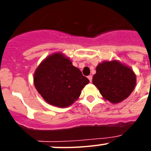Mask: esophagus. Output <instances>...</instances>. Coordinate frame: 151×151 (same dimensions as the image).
Listing matches in <instances>:
<instances>
[{
    "mask_svg": "<svg viewBox=\"0 0 151 151\" xmlns=\"http://www.w3.org/2000/svg\"><path fill=\"white\" fill-rule=\"evenodd\" d=\"M88 78L89 81H90L91 82H92V76H88Z\"/></svg>",
    "mask_w": 151,
    "mask_h": 151,
    "instance_id": "esophagus-1",
    "label": "esophagus"
}]
</instances>
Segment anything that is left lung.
Returning a JSON list of instances; mask_svg holds the SVG:
<instances>
[{
	"label": "left lung",
	"instance_id": "obj_1",
	"mask_svg": "<svg viewBox=\"0 0 151 151\" xmlns=\"http://www.w3.org/2000/svg\"><path fill=\"white\" fill-rule=\"evenodd\" d=\"M92 82L104 99L116 104L127 98L132 92L136 76L132 69L118 61H104L97 66Z\"/></svg>",
	"mask_w": 151,
	"mask_h": 151
}]
</instances>
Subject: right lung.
<instances>
[{
	"instance_id": "right-lung-1",
	"label": "right lung",
	"mask_w": 151,
	"mask_h": 151,
	"mask_svg": "<svg viewBox=\"0 0 151 151\" xmlns=\"http://www.w3.org/2000/svg\"><path fill=\"white\" fill-rule=\"evenodd\" d=\"M89 80L62 54H52L40 64L34 75L36 89L47 102L58 107L73 104Z\"/></svg>"
}]
</instances>
